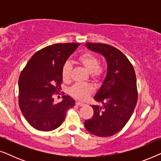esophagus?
I'll return each instance as SVG.
<instances>
[{"instance_id": "obj_1", "label": "esophagus", "mask_w": 161, "mask_h": 161, "mask_svg": "<svg viewBox=\"0 0 161 161\" xmlns=\"http://www.w3.org/2000/svg\"><path fill=\"white\" fill-rule=\"evenodd\" d=\"M75 104L77 105H78V106H83V105H85V104L82 102H76Z\"/></svg>"}]
</instances>
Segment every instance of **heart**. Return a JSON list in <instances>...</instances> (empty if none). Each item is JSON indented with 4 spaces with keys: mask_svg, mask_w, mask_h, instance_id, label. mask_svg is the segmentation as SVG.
<instances>
[{
    "mask_svg": "<svg viewBox=\"0 0 161 161\" xmlns=\"http://www.w3.org/2000/svg\"><path fill=\"white\" fill-rule=\"evenodd\" d=\"M78 61L83 68L90 73L91 78L94 81H100L104 74V69L99 66V60L95 55L86 52L81 54L78 58ZM72 65L69 62H66L62 67V78L64 81L70 79ZM93 88L91 85L85 83H77L69 89V94L78 100H85L92 93Z\"/></svg>",
    "mask_w": 161,
    "mask_h": 161,
    "instance_id": "heart-1",
    "label": "heart"
}]
</instances>
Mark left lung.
Wrapping results in <instances>:
<instances>
[{
	"instance_id": "obj_1",
	"label": "left lung",
	"mask_w": 161,
	"mask_h": 161,
	"mask_svg": "<svg viewBox=\"0 0 161 161\" xmlns=\"http://www.w3.org/2000/svg\"><path fill=\"white\" fill-rule=\"evenodd\" d=\"M86 47L104 56L108 68L104 80L94 97L103 105H92L94 115L85 121L84 126L94 135L108 137L121 130L133 113L138 100L136 73L128 58L116 47L90 42Z\"/></svg>"
}]
</instances>
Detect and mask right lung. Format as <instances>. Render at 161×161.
<instances>
[{
    "label": "right lung",
    "mask_w": 161,
    "mask_h": 161,
    "mask_svg": "<svg viewBox=\"0 0 161 161\" xmlns=\"http://www.w3.org/2000/svg\"><path fill=\"white\" fill-rule=\"evenodd\" d=\"M80 45L77 43L54 44L39 50L28 61L19 78V105L24 117L40 131L58 128L67 111L75 105L69 95L55 104L53 97L61 89L62 67Z\"/></svg>",
    "instance_id": "right-lung-1"
}]
</instances>
